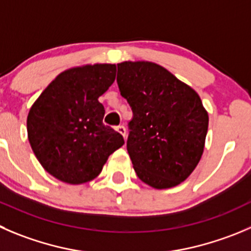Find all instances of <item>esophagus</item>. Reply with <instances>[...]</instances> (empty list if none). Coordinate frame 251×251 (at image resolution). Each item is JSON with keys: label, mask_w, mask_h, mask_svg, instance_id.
Returning a JSON list of instances; mask_svg holds the SVG:
<instances>
[{"label": "esophagus", "mask_w": 251, "mask_h": 251, "mask_svg": "<svg viewBox=\"0 0 251 251\" xmlns=\"http://www.w3.org/2000/svg\"><path fill=\"white\" fill-rule=\"evenodd\" d=\"M116 130L119 133V134L123 135V138L126 139V135H127V130H126V127H124V126H118V127L116 128Z\"/></svg>", "instance_id": "1"}]
</instances>
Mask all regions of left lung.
<instances>
[{
	"label": "left lung",
	"instance_id": "left-lung-1",
	"mask_svg": "<svg viewBox=\"0 0 251 251\" xmlns=\"http://www.w3.org/2000/svg\"><path fill=\"white\" fill-rule=\"evenodd\" d=\"M117 66L119 92L133 111L127 150L138 177L157 190L180 185L200 163L208 130L199 94L155 63Z\"/></svg>",
	"mask_w": 251,
	"mask_h": 251
}]
</instances>
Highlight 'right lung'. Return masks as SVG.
Listing matches in <instances>:
<instances>
[{"label":"right lung","mask_w":251,"mask_h":251,"mask_svg":"<svg viewBox=\"0 0 251 251\" xmlns=\"http://www.w3.org/2000/svg\"><path fill=\"white\" fill-rule=\"evenodd\" d=\"M116 78L114 64L71 68L59 74L30 107L28 140L45 171L63 182L94 180L112 152L124 144L103 124L99 97Z\"/></svg>","instance_id":"1"}]
</instances>
